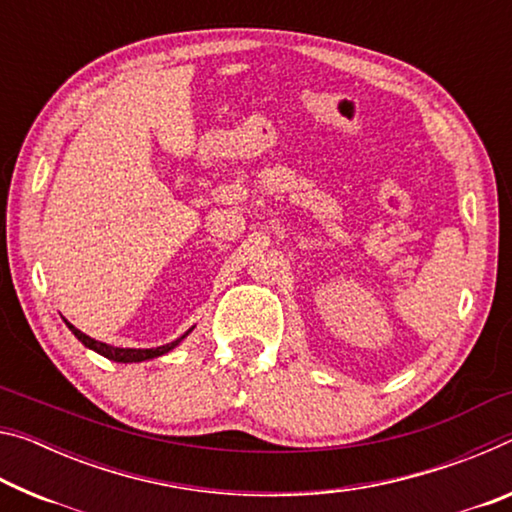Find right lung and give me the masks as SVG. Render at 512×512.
<instances>
[{
    "label": "right lung",
    "instance_id": "1",
    "mask_svg": "<svg viewBox=\"0 0 512 512\" xmlns=\"http://www.w3.org/2000/svg\"><path fill=\"white\" fill-rule=\"evenodd\" d=\"M65 323H67V320H65ZM67 327L72 329L76 339H79V341L85 345V348H90V350H94V352H99V354H103V357H108V359L117 361V363H133V361H146V359L160 357V354H167L169 350L176 348V345L180 343V339H185V336H180L178 341L167 343V345H160V348H151V350H133V348H115V345H106V343H101V341H94V339H90L88 334H83L81 329H76L72 323H67Z\"/></svg>",
    "mask_w": 512,
    "mask_h": 512
}]
</instances>
